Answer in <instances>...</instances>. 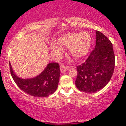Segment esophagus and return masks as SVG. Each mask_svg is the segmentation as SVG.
<instances>
[{"instance_id":"obj_1","label":"esophagus","mask_w":126,"mask_h":126,"mask_svg":"<svg viewBox=\"0 0 126 126\" xmlns=\"http://www.w3.org/2000/svg\"><path fill=\"white\" fill-rule=\"evenodd\" d=\"M69 69V68H68V66H64V65H61L60 66V71H61V72H64L65 71H66L68 69Z\"/></svg>"}]
</instances>
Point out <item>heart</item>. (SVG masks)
<instances>
[{
  "mask_svg": "<svg viewBox=\"0 0 126 126\" xmlns=\"http://www.w3.org/2000/svg\"><path fill=\"white\" fill-rule=\"evenodd\" d=\"M91 45V37L86 31L80 33H68L62 35L58 39V44L52 43L51 50L60 55L62 53V47H68L69 54L73 58L79 59L88 53Z\"/></svg>",
  "mask_w": 126,
  "mask_h": 126,
  "instance_id": "1",
  "label": "heart"
}]
</instances>
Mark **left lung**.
<instances>
[{"mask_svg": "<svg viewBox=\"0 0 126 126\" xmlns=\"http://www.w3.org/2000/svg\"><path fill=\"white\" fill-rule=\"evenodd\" d=\"M94 49L85 62L77 66L76 85L81 91L94 93L110 81L114 71L115 57L112 43L101 32L96 31Z\"/></svg>", "mask_w": 126, "mask_h": 126, "instance_id": "obj_1", "label": "left lung"}]
</instances>
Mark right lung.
Segmentation results:
<instances>
[{
	"label": "right lung",
	"instance_id": "add662e5",
	"mask_svg": "<svg viewBox=\"0 0 126 126\" xmlns=\"http://www.w3.org/2000/svg\"><path fill=\"white\" fill-rule=\"evenodd\" d=\"M10 69L14 81L21 90L26 93L38 97H46L57 90L60 70L57 63H50L44 70L36 77L21 79L14 72L10 62Z\"/></svg>",
	"mask_w": 126,
	"mask_h": 126
}]
</instances>
